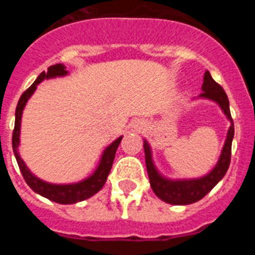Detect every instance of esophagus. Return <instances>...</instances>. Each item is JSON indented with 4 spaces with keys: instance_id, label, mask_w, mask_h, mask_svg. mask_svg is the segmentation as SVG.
<instances>
[{
    "instance_id": "esophagus-1",
    "label": "esophagus",
    "mask_w": 255,
    "mask_h": 255,
    "mask_svg": "<svg viewBox=\"0 0 255 255\" xmlns=\"http://www.w3.org/2000/svg\"><path fill=\"white\" fill-rule=\"evenodd\" d=\"M144 128H145V123L141 120H136L132 123V130L134 131H141V130H144Z\"/></svg>"
}]
</instances>
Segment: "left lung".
Here are the masks:
<instances>
[{"label": "left lung", "mask_w": 255, "mask_h": 255, "mask_svg": "<svg viewBox=\"0 0 255 255\" xmlns=\"http://www.w3.org/2000/svg\"><path fill=\"white\" fill-rule=\"evenodd\" d=\"M202 92L194 100H208L217 103L221 111L224 112L227 120L230 121V128L227 130L226 139L224 147L221 150L217 163L204 176L197 179H170L163 176L158 171L153 161V153L150 144L147 139H144V153H145V166H147L148 176H149L150 188L153 193L161 200L173 206H186V204L195 203L203 197H206L212 189L224 179L230 166L231 158V144L234 139V123L230 114V103L226 93L220 84L213 80L209 71L204 73Z\"/></svg>", "instance_id": "left-lung-1"}]
</instances>
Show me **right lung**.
Instances as JSON below:
<instances>
[{"instance_id": "obj_1", "label": "right lung", "mask_w": 255, "mask_h": 255, "mask_svg": "<svg viewBox=\"0 0 255 255\" xmlns=\"http://www.w3.org/2000/svg\"><path fill=\"white\" fill-rule=\"evenodd\" d=\"M69 75V71L66 70V66L64 64L52 65L48 67L47 73H42L35 82L26 89L22 96L20 97L19 102L16 106V111H15V128H13L12 134V149L15 158H16L19 168L22 173V177L29 185V188L33 191H35L37 194L42 195V197L47 198V199L56 202L60 204H74L82 200L88 199V198L93 197L97 194L101 189L105 185L106 180L108 177V173L111 171L112 163H114L115 154L119 148L123 135L119 136L116 140L112 141L110 145L105 148L101 155L100 162L97 164V167L94 168L93 172L87 176L85 179L80 180L76 182H69V184H53V182L44 181V180L39 179L35 176L34 173L29 170L24 159L21 158V155L19 153L20 147V130H21V117L24 108H25L26 103L30 100V97L34 94L37 91L38 84L43 82V80H49V79L62 78V76Z\"/></svg>"}]
</instances>
